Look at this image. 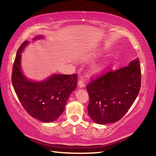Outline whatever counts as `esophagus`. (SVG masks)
<instances>
[{
    "label": "esophagus",
    "mask_w": 156,
    "mask_h": 156,
    "mask_svg": "<svg viewBox=\"0 0 156 156\" xmlns=\"http://www.w3.org/2000/svg\"><path fill=\"white\" fill-rule=\"evenodd\" d=\"M78 87L80 88H83V87H85V84H84V81L83 80H79V82H78Z\"/></svg>",
    "instance_id": "esophagus-1"
}]
</instances>
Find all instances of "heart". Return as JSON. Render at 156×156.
I'll return each instance as SVG.
<instances>
[{
  "instance_id": "1",
  "label": "heart",
  "mask_w": 156,
  "mask_h": 156,
  "mask_svg": "<svg viewBox=\"0 0 156 156\" xmlns=\"http://www.w3.org/2000/svg\"><path fill=\"white\" fill-rule=\"evenodd\" d=\"M102 55V53L101 51H93L91 53H89V54H87L86 55H84V56L83 58V62H91L93 61V60H96L98 58H99L100 56H101ZM109 65V62L108 61H104L100 64H98L96 66H94L92 69V73L94 74H100L104 71L106 69L107 67Z\"/></svg>"
}]
</instances>
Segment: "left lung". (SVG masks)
Masks as SVG:
<instances>
[{
    "mask_svg": "<svg viewBox=\"0 0 156 156\" xmlns=\"http://www.w3.org/2000/svg\"><path fill=\"white\" fill-rule=\"evenodd\" d=\"M141 85L138 58L126 67L109 71L87 86L89 96L87 112L99 125L114 123L121 119L135 101Z\"/></svg>",
    "mask_w": 156,
    "mask_h": 156,
    "instance_id": "1",
    "label": "left lung"
}]
</instances>
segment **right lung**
<instances>
[{
	"label": "right lung",
	"instance_id": "1",
	"mask_svg": "<svg viewBox=\"0 0 156 156\" xmlns=\"http://www.w3.org/2000/svg\"><path fill=\"white\" fill-rule=\"evenodd\" d=\"M44 38L36 36L33 41ZM29 43L23 42L17 51L12 75L13 87L29 114L43 122H54L62 114L69 96L76 88L78 76L54 73L41 81L30 80L21 67V53Z\"/></svg>",
	"mask_w": 156,
	"mask_h": 156
}]
</instances>
